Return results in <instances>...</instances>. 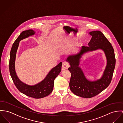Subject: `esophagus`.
<instances>
[{
    "mask_svg": "<svg viewBox=\"0 0 123 123\" xmlns=\"http://www.w3.org/2000/svg\"><path fill=\"white\" fill-rule=\"evenodd\" d=\"M69 67V64L68 62H64L62 64V70H66Z\"/></svg>",
    "mask_w": 123,
    "mask_h": 123,
    "instance_id": "esophagus-1",
    "label": "esophagus"
}]
</instances>
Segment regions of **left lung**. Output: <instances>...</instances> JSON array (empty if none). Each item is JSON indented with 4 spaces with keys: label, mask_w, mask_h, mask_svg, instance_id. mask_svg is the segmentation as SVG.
Listing matches in <instances>:
<instances>
[{
    "label": "left lung",
    "mask_w": 123,
    "mask_h": 123,
    "mask_svg": "<svg viewBox=\"0 0 123 123\" xmlns=\"http://www.w3.org/2000/svg\"><path fill=\"white\" fill-rule=\"evenodd\" d=\"M89 34L92 38L88 43L89 46H82L79 53L69 56L66 60L71 66L68 68L71 74L69 83L70 89L76 95L86 98L98 95L109 86L112 80L116 64L113 48L104 35L100 31H92ZM99 48L105 52L107 60V66L101 79L95 82H90L86 79L78 66L79 59L84 53Z\"/></svg>",
    "instance_id": "8db88e82"
}]
</instances>
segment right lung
<instances>
[{
	"label": "right lung",
	"instance_id": "1",
	"mask_svg": "<svg viewBox=\"0 0 123 123\" xmlns=\"http://www.w3.org/2000/svg\"><path fill=\"white\" fill-rule=\"evenodd\" d=\"M35 33V32L32 29L24 31L20 33L11 48L9 66L10 74L12 79L19 91L29 97L39 99L47 96L52 92L54 86V80L61 71L62 63L60 62L57 66L52 69L43 80L37 85L32 86L26 85L19 80L15 70V61L19 42L23 39L34 35Z\"/></svg>",
	"mask_w": 123,
	"mask_h": 123
}]
</instances>
